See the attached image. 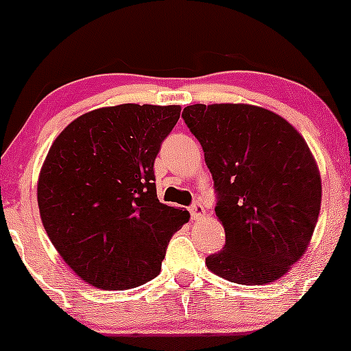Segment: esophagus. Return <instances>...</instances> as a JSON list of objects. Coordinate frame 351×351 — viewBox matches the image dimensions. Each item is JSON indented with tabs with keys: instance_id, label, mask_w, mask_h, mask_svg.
<instances>
[{
	"instance_id": "obj_1",
	"label": "esophagus",
	"mask_w": 351,
	"mask_h": 351,
	"mask_svg": "<svg viewBox=\"0 0 351 351\" xmlns=\"http://www.w3.org/2000/svg\"><path fill=\"white\" fill-rule=\"evenodd\" d=\"M191 216H192V219H194V221L202 219V217L206 216L204 206H202L201 202H195V204L191 207Z\"/></svg>"
}]
</instances>
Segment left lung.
Masks as SVG:
<instances>
[{
	"label": "left lung",
	"mask_w": 351,
	"mask_h": 351,
	"mask_svg": "<svg viewBox=\"0 0 351 351\" xmlns=\"http://www.w3.org/2000/svg\"><path fill=\"white\" fill-rule=\"evenodd\" d=\"M182 117L204 150L226 231L207 269L237 285L280 280L306 252L322 207L306 141L281 115L250 104H194Z\"/></svg>",
	"instance_id": "1"
}]
</instances>
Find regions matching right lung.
<instances>
[{
	"label": "right lung",
	"instance_id": "add662e5",
	"mask_svg": "<svg viewBox=\"0 0 351 351\" xmlns=\"http://www.w3.org/2000/svg\"><path fill=\"white\" fill-rule=\"evenodd\" d=\"M180 105L122 104L80 115L55 138L38 176L40 217L86 285L130 289L160 273L191 214L159 202L154 160Z\"/></svg>",
	"mask_w": 351,
	"mask_h": 351
}]
</instances>
